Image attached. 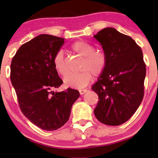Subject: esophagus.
<instances>
[{
	"label": "esophagus",
	"mask_w": 158,
	"mask_h": 158,
	"mask_svg": "<svg viewBox=\"0 0 158 158\" xmlns=\"http://www.w3.org/2000/svg\"><path fill=\"white\" fill-rule=\"evenodd\" d=\"M86 92H87V89H80V90H79V93H80V95H83V94H85Z\"/></svg>",
	"instance_id": "obj_1"
}]
</instances>
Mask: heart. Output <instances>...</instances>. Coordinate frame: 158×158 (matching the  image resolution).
<instances>
[{
	"label": "heart",
	"mask_w": 158,
	"mask_h": 158,
	"mask_svg": "<svg viewBox=\"0 0 158 158\" xmlns=\"http://www.w3.org/2000/svg\"><path fill=\"white\" fill-rule=\"evenodd\" d=\"M72 49L79 56L82 57L80 70L79 73L69 74L64 79L66 86L75 89H81L86 86L92 78L102 74L107 64L106 54L102 50H96L92 44L83 40H79L73 44ZM53 65L57 73L63 76L69 73V66L65 53L59 50L53 58Z\"/></svg>",
	"instance_id": "1"
}]
</instances>
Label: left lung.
<instances>
[{
    "instance_id": "8db88e82",
    "label": "left lung",
    "mask_w": 158,
    "mask_h": 158,
    "mask_svg": "<svg viewBox=\"0 0 158 158\" xmlns=\"http://www.w3.org/2000/svg\"><path fill=\"white\" fill-rule=\"evenodd\" d=\"M94 37L107 56L105 71L92 87L99 99L94 114L105 125H120L135 114L144 97L142 50L131 37L112 27L100 30Z\"/></svg>"
}]
</instances>
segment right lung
Instances as JSON below:
<instances>
[{"label": "right lung", "instance_id": "right-lung-1", "mask_svg": "<svg viewBox=\"0 0 158 158\" xmlns=\"http://www.w3.org/2000/svg\"><path fill=\"white\" fill-rule=\"evenodd\" d=\"M63 44L64 38L39 35L23 44L11 61L10 81L20 109L43 130H56L65 125L72 106L79 97V91L70 88L52 92L63 84L54 67L53 58Z\"/></svg>", "mask_w": 158, "mask_h": 158}]
</instances>
